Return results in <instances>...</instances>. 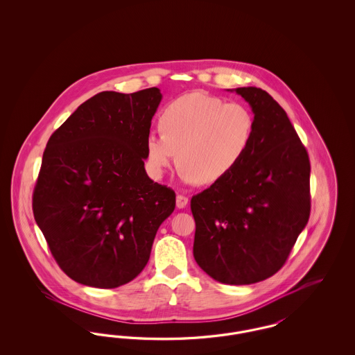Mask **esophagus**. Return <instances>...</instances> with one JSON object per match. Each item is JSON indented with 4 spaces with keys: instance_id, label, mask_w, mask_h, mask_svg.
<instances>
[{
    "instance_id": "obj_1",
    "label": "esophagus",
    "mask_w": 355,
    "mask_h": 355,
    "mask_svg": "<svg viewBox=\"0 0 355 355\" xmlns=\"http://www.w3.org/2000/svg\"><path fill=\"white\" fill-rule=\"evenodd\" d=\"M189 202V198L185 197V196H181V194H178L177 196V198H175V205H177V207L178 209H184L186 207V205Z\"/></svg>"
}]
</instances>
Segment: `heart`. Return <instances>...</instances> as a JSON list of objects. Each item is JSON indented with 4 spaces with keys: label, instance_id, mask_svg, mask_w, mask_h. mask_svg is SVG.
<instances>
[{
    "label": "heart",
    "instance_id": "heart-1",
    "mask_svg": "<svg viewBox=\"0 0 355 355\" xmlns=\"http://www.w3.org/2000/svg\"><path fill=\"white\" fill-rule=\"evenodd\" d=\"M162 133L146 137V165L154 178L178 161L187 184H216L229 175L253 144V112L202 92L170 102L159 117Z\"/></svg>",
    "mask_w": 355,
    "mask_h": 355
}]
</instances>
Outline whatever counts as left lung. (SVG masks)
<instances>
[{"label":"left lung","instance_id":"obj_1","mask_svg":"<svg viewBox=\"0 0 355 355\" xmlns=\"http://www.w3.org/2000/svg\"><path fill=\"white\" fill-rule=\"evenodd\" d=\"M252 107L250 149L229 175L191 198L193 254L220 284L250 285L279 270L310 216V161L286 112L259 87H236Z\"/></svg>","mask_w":355,"mask_h":355}]
</instances>
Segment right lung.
<instances>
[{"instance_id":"1","label":"right lung","mask_w":355,"mask_h":355,"mask_svg":"<svg viewBox=\"0 0 355 355\" xmlns=\"http://www.w3.org/2000/svg\"><path fill=\"white\" fill-rule=\"evenodd\" d=\"M158 87L101 92L53 135L34 187L33 213L58 266L86 286L125 285L146 266L175 193L145 170Z\"/></svg>"}]
</instances>
